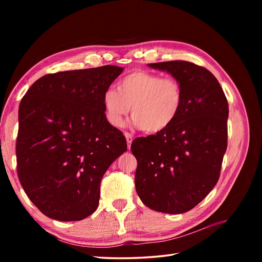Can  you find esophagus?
Listing matches in <instances>:
<instances>
[{"label":"esophagus","instance_id":"1","mask_svg":"<svg viewBox=\"0 0 262 262\" xmlns=\"http://www.w3.org/2000/svg\"><path fill=\"white\" fill-rule=\"evenodd\" d=\"M124 137H125V139H126V144H128V148L130 149L131 143H132V140H133L132 134L129 133V132H124Z\"/></svg>","mask_w":262,"mask_h":262}]
</instances>
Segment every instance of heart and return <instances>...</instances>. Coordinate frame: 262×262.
I'll list each match as a JSON object with an SVG mask.
<instances>
[{"label": "heart", "mask_w": 262, "mask_h": 262, "mask_svg": "<svg viewBox=\"0 0 262 262\" xmlns=\"http://www.w3.org/2000/svg\"><path fill=\"white\" fill-rule=\"evenodd\" d=\"M108 122L121 126L131 107L133 124L146 133H158L171 125L184 105V94L173 77L136 71L121 78L118 90L102 95Z\"/></svg>", "instance_id": "b5f03b06"}]
</instances>
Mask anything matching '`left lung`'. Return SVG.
<instances>
[{
  "label": "left lung",
  "instance_id": "8db88e82",
  "mask_svg": "<svg viewBox=\"0 0 262 262\" xmlns=\"http://www.w3.org/2000/svg\"><path fill=\"white\" fill-rule=\"evenodd\" d=\"M147 66L176 78L184 105L167 129L132 142L138 161L136 189L149 209L185 213L200 203L219 180L227 147V99L205 68L188 61Z\"/></svg>",
  "mask_w": 262,
  "mask_h": 262
}]
</instances>
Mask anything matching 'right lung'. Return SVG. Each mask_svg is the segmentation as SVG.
I'll return each instance as SVG.
<instances>
[{"label":"right lung","instance_id":"obj_1","mask_svg":"<svg viewBox=\"0 0 262 262\" xmlns=\"http://www.w3.org/2000/svg\"><path fill=\"white\" fill-rule=\"evenodd\" d=\"M122 71L104 66L45 75L20 101L18 178L50 219L81 221L96 211L101 178L128 147L102 105V95Z\"/></svg>","mask_w":262,"mask_h":262}]
</instances>
